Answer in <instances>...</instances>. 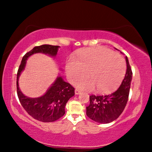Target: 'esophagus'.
<instances>
[{
    "mask_svg": "<svg viewBox=\"0 0 152 152\" xmlns=\"http://www.w3.org/2000/svg\"><path fill=\"white\" fill-rule=\"evenodd\" d=\"M75 95H79L81 93V91L80 90H78V89H75Z\"/></svg>",
    "mask_w": 152,
    "mask_h": 152,
    "instance_id": "obj_1",
    "label": "esophagus"
}]
</instances>
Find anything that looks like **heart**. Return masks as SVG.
Returning a JSON list of instances; mask_svg holds the SVG:
<instances>
[{"mask_svg": "<svg viewBox=\"0 0 152 152\" xmlns=\"http://www.w3.org/2000/svg\"><path fill=\"white\" fill-rule=\"evenodd\" d=\"M66 75L73 83L88 72V78H81L75 83L81 90L97 91L108 93L113 91L123 80L126 64L123 59L105 48L86 49L78 55L77 59L70 58L66 65Z\"/></svg>", "mask_w": 152, "mask_h": 152, "instance_id": "obj_1", "label": "heart"}]
</instances>
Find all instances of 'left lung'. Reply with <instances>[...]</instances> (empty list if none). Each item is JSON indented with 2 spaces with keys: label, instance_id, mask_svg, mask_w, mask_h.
Returning a JSON list of instances; mask_svg holds the SVG:
<instances>
[{
  "label": "left lung",
  "instance_id": "left-lung-1",
  "mask_svg": "<svg viewBox=\"0 0 152 152\" xmlns=\"http://www.w3.org/2000/svg\"><path fill=\"white\" fill-rule=\"evenodd\" d=\"M126 71L119 88L108 95H91L86 115L93 121L102 124L111 122L120 115L128 101L132 80V71L127 57H125Z\"/></svg>",
  "mask_w": 152,
  "mask_h": 152
}]
</instances>
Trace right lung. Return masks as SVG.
<instances>
[{
  "mask_svg": "<svg viewBox=\"0 0 152 152\" xmlns=\"http://www.w3.org/2000/svg\"><path fill=\"white\" fill-rule=\"evenodd\" d=\"M59 48L58 45L48 44L34 47L23 56L17 72L16 88L20 102L29 115L41 122H54L61 118L65 114L66 103L70 97L74 96L75 88L59 75L43 95L38 97H29L21 92L18 81L20 74L26 68L27 60L30 56L36 53H43L55 57Z\"/></svg>",
  "mask_w": 152,
  "mask_h": 152,
  "instance_id": "add662e5",
  "label": "right lung"
}]
</instances>
